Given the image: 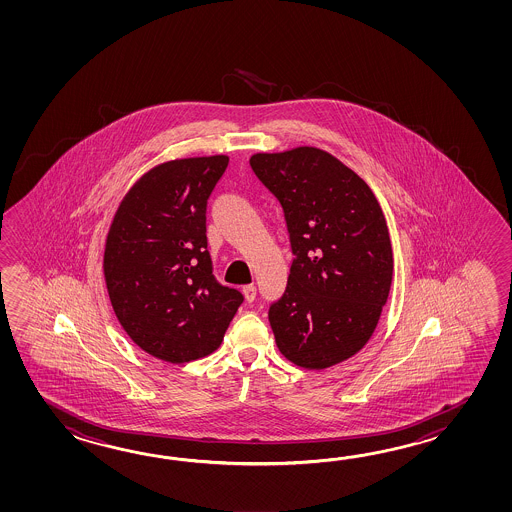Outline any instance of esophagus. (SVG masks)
I'll return each instance as SVG.
<instances>
[{"instance_id": "1", "label": "esophagus", "mask_w": 512, "mask_h": 512, "mask_svg": "<svg viewBox=\"0 0 512 512\" xmlns=\"http://www.w3.org/2000/svg\"><path fill=\"white\" fill-rule=\"evenodd\" d=\"M241 293H243V296H245V300H247V302H252V300L256 298V285H254V283H249V285H243Z\"/></svg>"}]
</instances>
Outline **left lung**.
I'll return each instance as SVG.
<instances>
[{"label": "left lung", "mask_w": 512, "mask_h": 512, "mask_svg": "<svg viewBox=\"0 0 512 512\" xmlns=\"http://www.w3.org/2000/svg\"><path fill=\"white\" fill-rule=\"evenodd\" d=\"M251 168L280 201L294 260L269 322L283 357L326 370L368 344L393 276L390 232L366 181L315 146L254 153Z\"/></svg>", "instance_id": "left-lung-1"}]
</instances>
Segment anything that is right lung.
<instances>
[{"instance_id": "obj_1", "label": "right lung", "mask_w": 512, "mask_h": 512, "mask_svg": "<svg viewBox=\"0 0 512 512\" xmlns=\"http://www.w3.org/2000/svg\"><path fill=\"white\" fill-rule=\"evenodd\" d=\"M229 155L164 161L117 207L104 245V278L128 337L155 359L183 364L221 346L243 302L212 276L207 199Z\"/></svg>"}]
</instances>
